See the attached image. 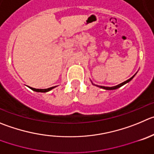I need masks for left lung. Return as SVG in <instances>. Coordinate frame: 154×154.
<instances>
[{"label": "left lung", "mask_w": 154, "mask_h": 154, "mask_svg": "<svg viewBox=\"0 0 154 154\" xmlns=\"http://www.w3.org/2000/svg\"><path fill=\"white\" fill-rule=\"evenodd\" d=\"M137 73H136V74H137ZM136 74H134V75H133V76H132V77H131L130 79H128V80H125V82H123V83H122V84H119V85L114 86V87H104V86H99V85H96V84H93V82H92V81H91V82H92V84H93V85L97 86V87H100V88L104 89V90H116V89H119V88H120L121 87H122V86H124L125 84H128V83H129V82H130L131 80L132 79L134 78V76L136 75Z\"/></svg>", "instance_id": "obj_1"}]
</instances>
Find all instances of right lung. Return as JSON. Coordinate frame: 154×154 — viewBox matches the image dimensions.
Instances as JSON below:
<instances>
[{"label": "right lung", "instance_id": "right-lung-1", "mask_svg": "<svg viewBox=\"0 0 154 154\" xmlns=\"http://www.w3.org/2000/svg\"><path fill=\"white\" fill-rule=\"evenodd\" d=\"M57 87V86L53 87H50V88H48V89H35V88H32V87H29V88L31 89L32 90H33V91L35 92H38V93H46V92L50 91V90H51L52 89H54V87Z\"/></svg>", "mask_w": 154, "mask_h": 154}]
</instances>
